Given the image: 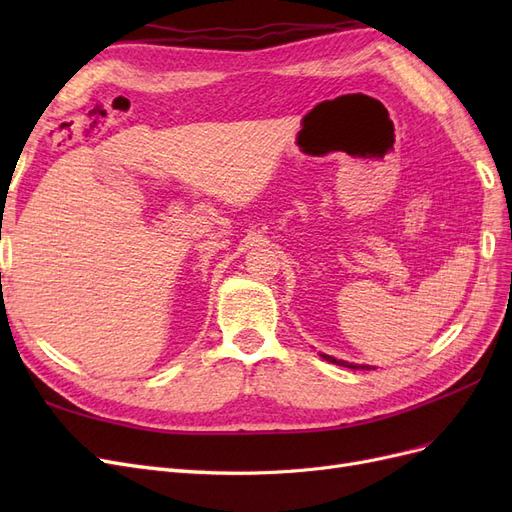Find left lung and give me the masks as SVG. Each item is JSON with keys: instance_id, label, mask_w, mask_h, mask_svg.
Listing matches in <instances>:
<instances>
[{"instance_id": "8db88e82", "label": "left lung", "mask_w": 512, "mask_h": 512, "mask_svg": "<svg viewBox=\"0 0 512 512\" xmlns=\"http://www.w3.org/2000/svg\"><path fill=\"white\" fill-rule=\"evenodd\" d=\"M324 361H329V363H335V365H342V367H350V369H371L369 365H354V363H346V361H337L335 356H329V354H320Z\"/></svg>"}]
</instances>
